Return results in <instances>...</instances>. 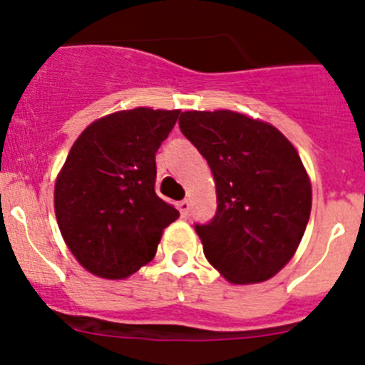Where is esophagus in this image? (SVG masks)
Masks as SVG:
<instances>
[{"label":"esophagus","mask_w":365,"mask_h":365,"mask_svg":"<svg viewBox=\"0 0 365 365\" xmlns=\"http://www.w3.org/2000/svg\"><path fill=\"white\" fill-rule=\"evenodd\" d=\"M177 210L180 212V215H182V217H186V215H188V212H190V202L186 201H179L177 202Z\"/></svg>","instance_id":"obj_1"}]
</instances>
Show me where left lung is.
<instances>
[{
    "mask_svg": "<svg viewBox=\"0 0 365 365\" xmlns=\"http://www.w3.org/2000/svg\"><path fill=\"white\" fill-rule=\"evenodd\" d=\"M179 128L215 180L217 214L195 227L206 259L234 285L267 282L292 259L311 215L298 150L272 124L230 109L180 113Z\"/></svg>",
    "mask_w": 365,
    "mask_h": 365,
    "instance_id": "1",
    "label": "left lung"
}]
</instances>
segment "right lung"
I'll list each match as a JSON object with an SVG mask.
<instances>
[{
    "instance_id": "obj_1",
    "label": "right lung",
    "mask_w": 365,
    "mask_h": 365,
    "mask_svg": "<svg viewBox=\"0 0 365 365\" xmlns=\"http://www.w3.org/2000/svg\"><path fill=\"white\" fill-rule=\"evenodd\" d=\"M180 109L133 108L91 122L54 182V214L67 248L104 279H125L155 257L179 212L155 193V153Z\"/></svg>"
}]
</instances>
